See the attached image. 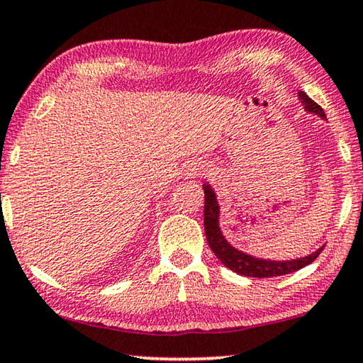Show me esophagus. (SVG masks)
I'll list each match as a JSON object with an SVG mask.
<instances>
[{"mask_svg": "<svg viewBox=\"0 0 363 363\" xmlns=\"http://www.w3.org/2000/svg\"><path fill=\"white\" fill-rule=\"evenodd\" d=\"M203 172H206V167L197 164V162H191V164L186 167V174L189 177H199V176H202Z\"/></svg>", "mask_w": 363, "mask_h": 363, "instance_id": "1", "label": "esophagus"}]
</instances>
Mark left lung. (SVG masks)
<instances>
[{
	"label": "left lung",
	"instance_id": "8db88e82",
	"mask_svg": "<svg viewBox=\"0 0 363 363\" xmlns=\"http://www.w3.org/2000/svg\"><path fill=\"white\" fill-rule=\"evenodd\" d=\"M299 100L303 101L304 110L309 113L319 115L320 118L325 120V113L320 106L311 100L304 91H299ZM203 194H206V206H203V228H206V237L208 247L216 257L225 264L232 272L243 274V277L252 278H273V277H283V274H289L298 272V269L308 267L313 263L319 253L323 252L324 247L315 250L314 253L308 255V257L296 258V259H286V262H277V259H262L250 257V255L240 252V250L233 248L230 243L227 242L225 237L218 225V216H220V207L217 203V197L211 184H203Z\"/></svg>",
	"mask_w": 363,
	"mask_h": 363
}]
</instances>
